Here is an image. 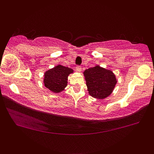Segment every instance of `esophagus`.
<instances>
[{"instance_id":"1","label":"esophagus","mask_w":154,"mask_h":154,"mask_svg":"<svg viewBox=\"0 0 154 154\" xmlns=\"http://www.w3.org/2000/svg\"><path fill=\"white\" fill-rule=\"evenodd\" d=\"M76 70H77V72H80L81 71H82V67H81L80 66H77V67H76Z\"/></svg>"}]
</instances>
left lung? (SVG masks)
Wrapping results in <instances>:
<instances>
[{
	"mask_svg": "<svg viewBox=\"0 0 154 154\" xmlns=\"http://www.w3.org/2000/svg\"><path fill=\"white\" fill-rule=\"evenodd\" d=\"M90 95L96 99L109 96L117 83L116 76L111 70L95 65L83 72Z\"/></svg>",
	"mask_w": 154,
	"mask_h": 154,
	"instance_id": "8db88e82",
	"label": "left lung"
}]
</instances>
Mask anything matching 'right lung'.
Here are the masks:
<instances>
[{
	"label": "right lung",
	"instance_id": "1",
	"mask_svg": "<svg viewBox=\"0 0 154 154\" xmlns=\"http://www.w3.org/2000/svg\"><path fill=\"white\" fill-rule=\"evenodd\" d=\"M73 72L71 68L58 64L44 73V85L52 93H61L67 86L69 75Z\"/></svg>",
	"mask_w": 154,
	"mask_h": 154
}]
</instances>
